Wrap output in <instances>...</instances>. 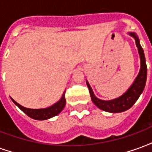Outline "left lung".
<instances>
[{
	"instance_id": "obj_1",
	"label": "left lung",
	"mask_w": 152,
	"mask_h": 152,
	"mask_svg": "<svg viewBox=\"0 0 152 152\" xmlns=\"http://www.w3.org/2000/svg\"><path fill=\"white\" fill-rule=\"evenodd\" d=\"M128 34L135 40L136 46H137L139 57H140L141 66L137 77L135 78L130 87L126 90V92L124 93L122 95L118 97L116 99H112V100H102V99H98L94 95L91 86L88 82V80H86V84L89 88L92 102L99 109H101L104 112H111V113H119V112L127 111L128 109L132 107L133 105L136 102V101L139 98V96L141 95V94L143 92V89L146 86L147 68L143 50L141 46L140 40L138 39V37L135 32L130 31V32H128Z\"/></svg>"
}]
</instances>
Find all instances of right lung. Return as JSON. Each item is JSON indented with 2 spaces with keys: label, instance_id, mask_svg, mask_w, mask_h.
<instances>
[{
  "label": "right lung",
  "instance_id": "add662e5",
  "mask_svg": "<svg viewBox=\"0 0 152 152\" xmlns=\"http://www.w3.org/2000/svg\"><path fill=\"white\" fill-rule=\"evenodd\" d=\"M65 92L66 89L64 90L63 95L61 97V99L53 105L50 106L49 107L46 108H40V109H31L28 108V107H24L20 104H18V102H15L14 99H11L15 105L18 107V108L21 111L24 112L25 114L28 115L29 117L32 118L34 120H37V121H44V120H48L50 118H52L55 116L57 115H58L60 112L63 111L64 107L66 105V99H65Z\"/></svg>",
  "mask_w": 152,
  "mask_h": 152
}]
</instances>
